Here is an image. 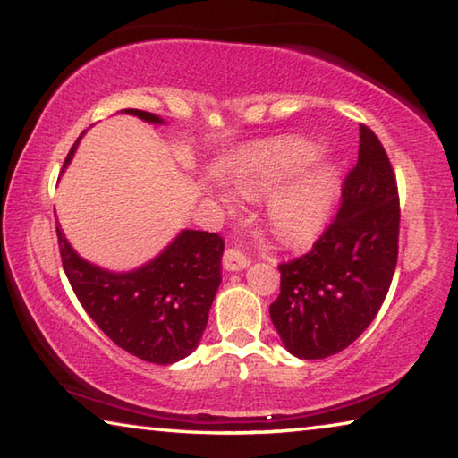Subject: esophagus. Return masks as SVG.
<instances>
[{"mask_svg":"<svg viewBox=\"0 0 458 458\" xmlns=\"http://www.w3.org/2000/svg\"><path fill=\"white\" fill-rule=\"evenodd\" d=\"M222 265H224V268L230 270V273H236V270H242L250 265V259H248L246 254H242L240 250H236V248H226V250H224V257H222Z\"/></svg>","mask_w":458,"mask_h":458,"instance_id":"obj_1","label":"esophagus"}]
</instances>
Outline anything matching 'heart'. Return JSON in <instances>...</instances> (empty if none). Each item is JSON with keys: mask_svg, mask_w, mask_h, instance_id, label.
Listing matches in <instances>:
<instances>
[{"mask_svg": "<svg viewBox=\"0 0 458 458\" xmlns=\"http://www.w3.org/2000/svg\"><path fill=\"white\" fill-rule=\"evenodd\" d=\"M319 147L297 137H278L252 147L240 161L236 188L246 196H262L281 185L286 175L307 165ZM337 193V174L327 164L303 169L268 199L267 216L278 238L303 242L323 228Z\"/></svg>", "mask_w": 458, "mask_h": 458, "instance_id": "heart-1", "label": "heart"}]
</instances>
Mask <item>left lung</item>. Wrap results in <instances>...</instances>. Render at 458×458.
Instances as JSON below:
<instances>
[{
  "mask_svg": "<svg viewBox=\"0 0 458 458\" xmlns=\"http://www.w3.org/2000/svg\"><path fill=\"white\" fill-rule=\"evenodd\" d=\"M396 175L374 131L360 125L358 164L341 206L311 250L281 262L270 319L286 350L323 360L352 345L374 321L398 262Z\"/></svg>",
  "mask_w": 458,
  "mask_h": 458,
  "instance_id": "obj_1",
  "label": "left lung"
}]
</instances>
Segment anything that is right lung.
Listing matches in <instances>:
<instances>
[{
	"instance_id": "right-lung-1",
	"label": "right lung",
	"mask_w": 458,
	"mask_h": 458,
	"mask_svg": "<svg viewBox=\"0 0 458 458\" xmlns=\"http://www.w3.org/2000/svg\"><path fill=\"white\" fill-rule=\"evenodd\" d=\"M127 114L161 125L157 114L125 108ZM76 141L66 155L71 164ZM62 267L76 299L106 337L135 358L169 366L196 350L222 281L224 240L216 232L182 230L157 259L131 273L90 265L56 224Z\"/></svg>"
}]
</instances>
